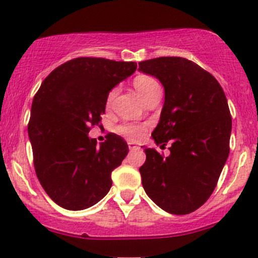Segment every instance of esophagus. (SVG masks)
<instances>
[{
  "mask_svg": "<svg viewBox=\"0 0 258 258\" xmlns=\"http://www.w3.org/2000/svg\"><path fill=\"white\" fill-rule=\"evenodd\" d=\"M128 147H129V149H130V150L139 149V145L135 144V143H133V142H129V143H128Z\"/></svg>",
  "mask_w": 258,
  "mask_h": 258,
  "instance_id": "34e87169",
  "label": "esophagus"
}]
</instances>
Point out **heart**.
Masks as SVG:
<instances>
[{
    "instance_id": "1",
    "label": "heart",
    "mask_w": 258,
    "mask_h": 258,
    "mask_svg": "<svg viewBox=\"0 0 258 258\" xmlns=\"http://www.w3.org/2000/svg\"><path fill=\"white\" fill-rule=\"evenodd\" d=\"M133 84H134L135 90L139 93V95L142 96L143 100H144L150 93H153V91L157 90V89H160L157 80L153 79L152 76L148 75L137 76V78L134 79V83ZM114 98H115V90L110 91V94L108 95V99H106V106L111 105ZM116 130H118L119 134H121L123 137H125L126 139L130 140H139L142 139L143 135H144V126L133 123H126L123 124V125H119Z\"/></svg>"
}]
</instances>
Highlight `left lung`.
Wrapping results in <instances>:
<instances>
[{"label":"left lung","mask_w":258,"mask_h":258,"mask_svg":"<svg viewBox=\"0 0 258 258\" xmlns=\"http://www.w3.org/2000/svg\"><path fill=\"white\" fill-rule=\"evenodd\" d=\"M138 70L164 88L152 138L160 147L172 144L167 158L143 147V188L165 212L188 215L211 197L228 158L232 119L226 95L215 76L184 57L145 60Z\"/></svg>","instance_id":"8db88e82"}]
</instances>
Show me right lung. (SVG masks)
<instances>
[{
    "label": "right lung",
    "mask_w": 258,
    "mask_h": 258,
    "mask_svg": "<svg viewBox=\"0 0 258 258\" xmlns=\"http://www.w3.org/2000/svg\"><path fill=\"white\" fill-rule=\"evenodd\" d=\"M137 63L78 57L56 68L35 95L29 123L35 170L60 207L81 211L110 190L111 172L129 152L116 134L98 144L89 137L100 125L109 93L134 74Z\"/></svg>",
    "instance_id": "right-lung-1"
}]
</instances>
